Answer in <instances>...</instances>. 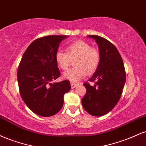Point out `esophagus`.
Returning a JSON list of instances; mask_svg holds the SVG:
<instances>
[{
	"label": "esophagus",
	"mask_w": 146,
	"mask_h": 146,
	"mask_svg": "<svg viewBox=\"0 0 146 146\" xmlns=\"http://www.w3.org/2000/svg\"><path fill=\"white\" fill-rule=\"evenodd\" d=\"M71 88H74L77 86H78V84L75 83V82H71Z\"/></svg>",
	"instance_id": "obj_1"
}]
</instances>
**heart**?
<instances>
[{
	"mask_svg": "<svg viewBox=\"0 0 146 146\" xmlns=\"http://www.w3.org/2000/svg\"><path fill=\"white\" fill-rule=\"evenodd\" d=\"M55 59L58 66L62 70L67 69L72 60H75V66L64 73V78L73 82L84 78L87 71L92 73L98 68L100 62V54L98 50L91 48L86 42L78 40L68 45L66 52L57 51Z\"/></svg>",
	"mask_w": 146,
	"mask_h": 146,
	"instance_id": "heart-1",
	"label": "heart"
}]
</instances>
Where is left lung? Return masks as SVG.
<instances>
[{"label":"left lung","mask_w":146,"mask_h":146,"mask_svg":"<svg viewBox=\"0 0 146 146\" xmlns=\"http://www.w3.org/2000/svg\"><path fill=\"white\" fill-rule=\"evenodd\" d=\"M98 44L100 62L96 71L88 81L94 82L91 86L84 83L86 95L82 100L83 108L93 116H102L108 113L120 100L125 82L123 60L113 43L98 36H88Z\"/></svg>","instance_id":"obj_1"}]
</instances>
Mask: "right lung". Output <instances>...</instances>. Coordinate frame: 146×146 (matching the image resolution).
I'll return each instance as SVG.
<instances>
[{
    "label": "right lung",
    "instance_id": "add662e5",
    "mask_svg": "<svg viewBox=\"0 0 146 146\" xmlns=\"http://www.w3.org/2000/svg\"><path fill=\"white\" fill-rule=\"evenodd\" d=\"M66 36H47L35 40L27 48L18 66L20 94L31 111L42 117L61 110L64 95L71 89L68 80L51 82L60 75L55 56Z\"/></svg>",
    "mask_w": 146,
    "mask_h": 146
}]
</instances>
